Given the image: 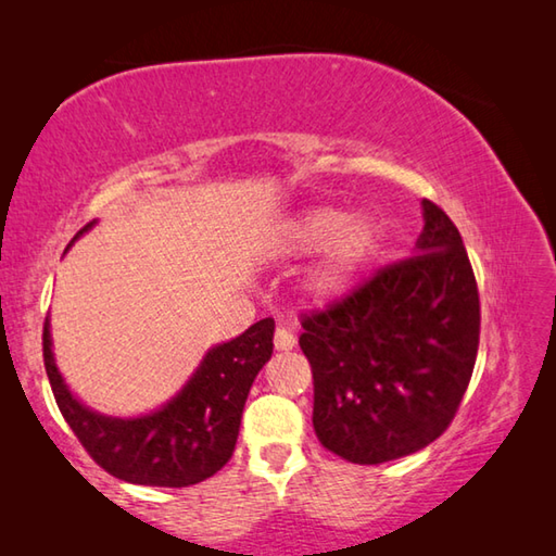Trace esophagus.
Returning a JSON list of instances; mask_svg holds the SVG:
<instances>
[{
	"mask_svg": "<svg viewBox=\"0 0 556 556\" xmlns=\"http://www.w3.org/2000/svg\"><path fill=\"white\" fill-rule=\"evenodd\" d=\"M294 345H296V336L291 333L289 328L279 326L275 331V348H277V351H291Z\"/></svg>",
	"mask_w": 556,
	"mask_h": 556,
	"instance_id": "obj_1",
	"label": "esophagus"
}]
</instances>
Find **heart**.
Returning <instances> with one entry per match:
<instances>
[{
  "instance_id": "heart-1",
  "label": "heart",
  "mask_w": 556,
  "mask_h": 556,
  "mask_svg": "<svg viewBox=\"0 0 556 556\" xmlns=\"http://www.w3.org/2000/svg\"><path fill=\"white\" fill-rule=\"evenodd\" d=\"M380 244V225L370 213H353L318 205L291 223L287 248L294 252L321 251L306 277V289L316 299H333L353 285L361 269L372 260Z\"/></svg>"
}]
</instances>
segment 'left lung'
Here are the masks:
<instances>
[{
    "instance_id": "8db88e82",
    "label": "left lung",
    "mask_w": 556,
    "mask_h": 556,
    "mask_svg": "<svg viewBox=\"0 0 556 556\" xmlns=\"http://www.w3.org/2000/svg\"><path fill=\"white\" fill-rule=\"evenodd\" d=\"M392 262L321 312L301 316L314 375V429L351 464L409 456L448 429L470 382L481 301L464 240L437 203Z\"/></svg>"
}]
</instances>
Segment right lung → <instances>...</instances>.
Wrapping results in <instances>:
<instances>
[{
	"mask_svg": "<svg viewBox=\"0 0 556 556\" xmlns=\"http://www.w3.org/2000/svg\"><path fill=\"white\" fill-rule=\"evenodd\" d=\"M96 220L75 232L73 242ZM275 318H262L242 336L205 353L199 370L162 409L119 419L88 409L65 388L51 351L49 318L43 324V365L55 404L73 434L100 468L137 485L186 488L228 464L252 382L271 357Z\"/></svg>",
	"mask_w": 556,
	"mask_h": 556,
	"instance_id": "right-lung-1",
	"label": "right lung"
}]
</instances>
